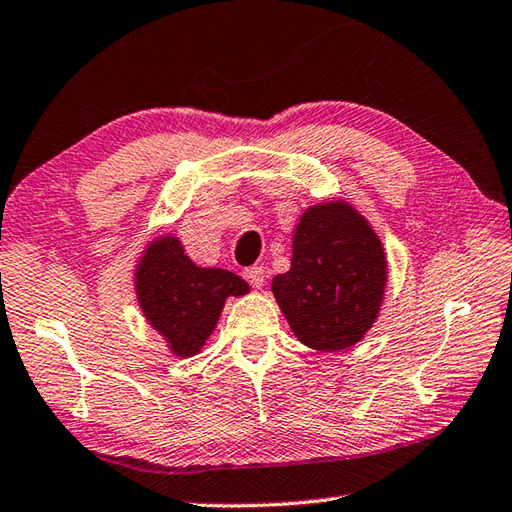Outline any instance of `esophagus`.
I'll use <instances>...</instances> for the list:
<instances>
[{"label":"esophagus","mask_w":512,"mask_h":512,"mask_svg":"<svg viewBox=\"0 0 512 512\" xmlns=\"http://www.w3.org/2000/svg\"><path fill=\"white\" fill-rule=\"evenodd\" d=\"M243 278H245L254 289H260V287H263L265 278H267V271H265L263 267H260V265H252V267H247V269L243 271Z\"/></svg>","instance_id":"obj_1"}]
</instances>
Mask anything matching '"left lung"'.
<instances>
[{
	"instance_id": "8db88e82",
	"label": "left lung",
	"mask_w": 512,
	"mask_h": 512,
	"mask_svg": "<svg viewBox=\"0 0 512 512\" xmlns=\"http://www.w3.org/2000/svg\"><path fill=\"white\" fill-rule=\"evenodd\" d=\"M385 282L388 260L377 232L339 199L304 210L293 232L291 269L274 278L271 291L304 346L337 352L370 331Z\"/></svg>"
}]
</instances>
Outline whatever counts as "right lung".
I'll return each instance as SVG.
<instances>
[{"mask_svg":"<svg viewBox=\"0 0 512 512\" xmlns=\"http://www.w3.org/2000/svg\"><path fill=\"white\" fill-rule=\"evenodd\" d=\"M249 291L247 282L219 267H197L177 236L146 245L135 267L140 309L175 357H192L206 346L227 298Z\"/></svg>","mask_w":512,"mask_h":512,"instance_id":"add662e5","label":"right lung"}]
</instances>
